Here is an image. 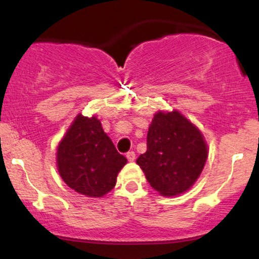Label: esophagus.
Segmentation results:
<instances>
[{
    "label": "esophagus",
    "instance_id": "esophagus-1",
    "mask_svg": "<svg viewBox=\"0 0 259 259\" xmlns=\"http://www.w3.org/2000/svg\"><path fill=\"white\" fill-rule=\"evenodd\" d=\"M135 157H136V154H135V152H133V151H130V152L126 153V158L129 162H134V160H135Z\"/></svg>",
    "mask_w": 259,
    "mask_h": 259
}]
</instances>
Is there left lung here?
Masks as SVG:
<instances>
[{
    "mask_svg": "<svg viewBox=\"0 0 259 259\" xmlns=\"http://www.w3.org/2000/svg\"><path fill=\"white\" fill-rule=\"evenodd\" d=\"M208 157L200 130L180 112L154 114L147 133V151L136 163L150 185L163 196L187 191L203 170Z\"/></svg>",
    "mask_w": 259,
    "mask_h": 259,
    "instance_id": "obj_1",
    "label": "left lung"
}]
</instances>
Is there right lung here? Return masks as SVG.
<instances>
[{"instance_id":"right-lung-1","label":"right lung","mask_w":259,"mask_h":259,"mask_svg":"<svg viewBox=\"0 0 259 259\" xmlns=\"http://www.w3.org/2000/svg\"><path fill=\"white\" fill-rule=\"evenodd\" d=\"M126 162L95 115H76L57 148L61 178L70 189L88 197H102L111 191Z\"/></svg>"}]
</instances>
